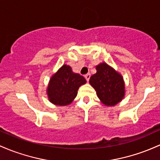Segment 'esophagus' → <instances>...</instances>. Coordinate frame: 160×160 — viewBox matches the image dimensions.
<instances>
[{"label": "esophagus", "instance_id": "1", "mask_svg": "<svg viewBox=\"0 0 160 160\" xmlns=\"http://www.w3.org/2000/svg\"><path fill=\"white\" fill-rule=\"evenodd\" d=\"M84 77H85V78H86L87 81L88 82L89 80V78H90V74H89V73H87V74H86L85 76H84Z\"/></svg>", "mask_w": 160, "mask_h": 160}]
</instances>
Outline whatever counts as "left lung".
Returning <instances> with one entry per match:
<instances>
[{"label": "left lung", "mask_w": 160, "mask_h": 160, "mask_svg": "<svg viewBox=\"0 0 160 160\" xmlns=\"http://www.w3.org/2000/svg\"><path fill=\"white\" fill-rule=\"evenodd\" d=\"M89 83L106 106H115L124 96L122 77L106 63L96 66V73L91 76Z\"/></svg>", "instance_id": "1"}]
</instances>
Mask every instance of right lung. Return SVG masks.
<instances>
[{
    "label": "right lung",
    "mask_w": 160,
    "mask_h": 160,
    "mask_svg": "<svg viewBox=\"0 0 160 160\" xmlns=\"http://www.w3.org/2000/svg\"><path fill=\"white\" fill-rule=\"evenodd\" d=\"M87 80L79 73H73L70 66L63 65L51 78L47 89L51 102L58 106H67L72 102L77 90Z\"/></svg>",
    "instance_id": "obj_1"
}]
</instances>
